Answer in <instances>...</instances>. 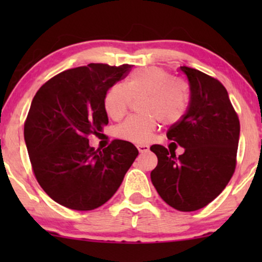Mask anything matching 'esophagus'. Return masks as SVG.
I'll list each match as a JSON object with an SVG mask.
<instances>
[{
  "label": "esophagus",
  "mask_w": 262,
  "mask_h": 262,
  "mask_svg": "<svg viewBox=\"0 0 262 262\" xmlns=\"http://www.w3.org/2000/svg\"><path fill=\"white\" fill-rule=\"evenodd\" d=\"M137 148H138V150H139L140 154H145V152L149 151V146L148 145H138Z\"/></svg>",
  "instance_id": "1"
}]
</instances>
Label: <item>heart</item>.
<instances>
[{
	"label": "heart",
	"instance_id": "obj_1",
	"mask_svg": "<svg viewBox=\"0 0 262 262\" xmlns=\"http://www.w3.org/2000/svg\"><path fill=\"white\" fill-rule=\"evenodd\" d=\"M143 116L130 117L116 128L123 140L145 144L162 124H175L185 116L188 104V89L182 81L171 80L160 68H143L130 74L124 85L114 83L104 95L103 106L110 118L118 121L127 113L132 100H139Z\"/></svg>",
	"mask_w": 262,
	"mask_h": 262
}]
</instances>
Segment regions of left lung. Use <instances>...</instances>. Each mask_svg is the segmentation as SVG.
I'll use <instances>...</instances> for the list:
<instances>
[{"mask_svg": "<svg viewBox=\"0 0 262 262\" xmlns=\"http://www.w3.org/2000/svg\"><path fill=\"white\" fill-rule=\"evenodd\" d=\"M180 70L187 77L189 103L181 121L166 135L185 151L176 156L171 149L152 145L158 166L150 177L169 206L193 212L218 197L233 176L240 123L218 80L187 66Z\"/></svg>", "mask_w": 262, "mask_h": 262, "instance_id": "8db88e82", "label": "left lung"}]
</instances>
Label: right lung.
Listing matches in <instances>:
<instances>
[{"label":"right lung","instance_id":"1","mask_svg":"<svg viewBox=\"0 0 262 262\" xmlns=\"http://www.w3.org/2000/svg\"><path fill=\"white\" fill-rule=\"evenodd\" d=\"M130 65L89 64L60 73L33 98L25 141L39 185L52 200L75 210H92L116 193L138 149L113 140L102 151L91 148L90 134L108 124L107 90Z\"/></svg>","mask_w":262,"mask_h":262}]
</instances>
